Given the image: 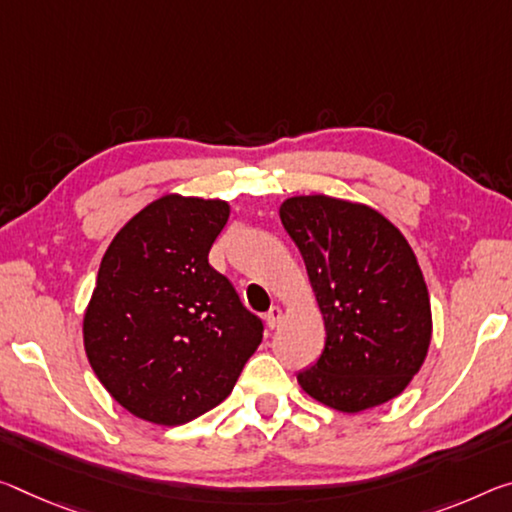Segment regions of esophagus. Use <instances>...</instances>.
I'll return each instance as SVG.
<instances>
[{
  "label": "esophagus",
  "mask_w": 512,
  "mask_h": 512,
  "mask_svg": "<svg viewBox=\"0 0 512 512\" xmlns=\"http://www.w3.org/2000/svg\"><path fill=\"white\" fill-rule=\"evenodd\" d=\"M264 321H266V326H269L271 330H273V328H278V326H280V321H282V310H280V307H278V305H273L271 310L264 314Z\"/></svg>",
  "instance_id": "esophagus-1"
}]
</instances>
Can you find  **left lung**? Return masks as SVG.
Wrapping results in <instances>:
<instances>
[{"mask_svg": "<svg viewBox=\"0 0 512 512\" xmlns=\"http://www.w3.org/2000/svg\"><path fill=\"white\" fill-rule=\"evenodd\" d=\"M280 221L305 259L326 346L298 385L339 412L399 396L421 369L433 335L431 298L399 227L362 202L291 196Z\"/></svg>", "mask_w": 512, "mask_h": 512, "instance_id": "left-lung-1", "label": "left lung"}]
</instances>
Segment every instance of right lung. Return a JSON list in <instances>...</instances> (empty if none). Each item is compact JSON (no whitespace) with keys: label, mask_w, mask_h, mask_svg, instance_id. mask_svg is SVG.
<instances>
[{"label":"right lung","mask_w":512,"mask_h":512,"mask_svg":"<svg viewBox=\"0 0 512 512\" xmlns=\"http://www.w3.org/2000/svg\"><path fill=\"white\" fill-rule=\"evenodd\" d=\"M227 218V200L166 193L102 257L84 312L86 358L113 399L150 424L216 408L262 342V321L209 266Z\"/></svg>","instance_id":"right-lung-1"}]
</instances>
